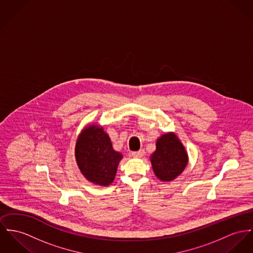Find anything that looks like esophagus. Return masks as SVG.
Returning <instances> with one entry per match:
<instances>
[{
    "instance_id": "1",
    "label": "esophagus",
    "mask_w": 253,
    "mask_h": 253,
    "mask_svg": "<svg viewBox=\"0 0 253 253\" xmlns=\"http://www.w3.org/2000/svg\"><path fill=\"white\" fill-rule=\"evenodd\" d=\"M143 155H144V151H143V150H139V151L132 152V156H133L134 158H141Z\"/></svg>"
}]
</instances>
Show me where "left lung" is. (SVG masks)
<instances>
[{
  "label": "left lung",
  "instance_id": "left-lung-1",
  "mask_svg": "<svg viewBox=\"0 0 253 253\" xmlns=\"http://www.w3.org/2000/svg\"><path fill=\"white\" fill-rule=\"evenodd\" d=\"M156 147L151 155L156 176L162 181L174 180L188 164V155L183 144L173 133H168L157 140Z\"/></svg>",
  "mask_w": 253,
  "mask_h": 253
}]
</instances>
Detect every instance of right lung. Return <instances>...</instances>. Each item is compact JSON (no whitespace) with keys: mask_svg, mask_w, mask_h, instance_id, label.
Listing matches in <instances>:
<instances>
[{"mask_svg":"<svg viewBox=\"0 0 253 253\" xmlns=\"http://www.w3.org/2000/svg\"><path fill=\"white\" fill-rule=\"evenodd\" d=\"M75 156L83 175L101 186H109L114 181L122 159V155L114 150L109 136L96 125L87 127L80 135Z\"/></svg>","mask_w":253,"mask_h":253,"instance_id":"1","label":"right lung"}]
</instances>
